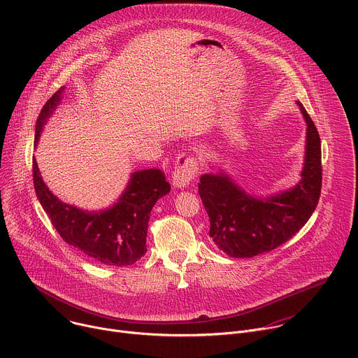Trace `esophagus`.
Returning <instances> with one entry per match:
<instances>
[{
  "instance_id": "obj_1",
  "label": "esophagus",
  "mask_w": 358,
  "mask_h": 358,
  "mask_svg": "<svg viewBox=\"0 0 358 358\" xmlns=\"http://www.w3.org/2000/svg\"><path fill=\"white\" fill-rule=\"evenodd\" d=\"M199 170V163L194 156L180 155L173 170V184L176 187H185L192 181Z\"/></svg>"
}]
</instances>
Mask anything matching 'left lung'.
<instances>
[{"label":"left lung","instance_id":"obj_1","mask_svg":"<svg viewBox=\"0 0 358 358\" xmlns=\"http://www.w3.org/2000/svg\"><path fill=\"white\" fill-rule=\"evenodd\" d=\"M308 124L301 180L294 188L253 198L224 174H203L198 192L210 217V236L232 258H253L287 242L309 221L322 191V145L319 131L300 101Z\"/></svg>","mask_w":358,"mask_h":358}]
</instances>
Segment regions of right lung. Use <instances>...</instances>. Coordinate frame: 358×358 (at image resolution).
<instances>
[{"label":"right lung","instance_id":"obj_1","mask_svg":"<svg viewBox=\"0 0 358 358\" xmlns=\"http://www.w3.org/2000/svg\"><path fill=\"white\" fill-rule=\"evenodd\" d=\"M64 87L43 105L35 127V143L42 126L61 101ZM32 177L36 196L61 238L83 252L94 262L109 266H129L147 252L145 238L150 213L159 198L170 192L166 174L159 169L137 171L110 210L86 213L61 202L42 181L35 159Z\"/></svg>","mask_w":358,"mask_h":358}]
</instances>
